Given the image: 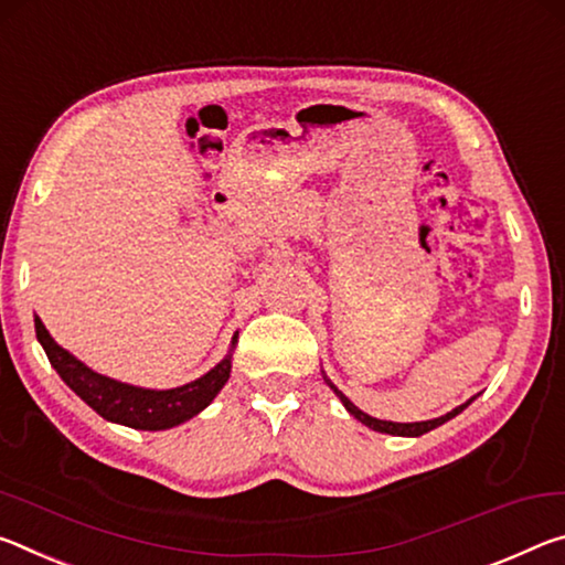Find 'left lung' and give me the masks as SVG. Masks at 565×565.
Listing matches in <instances>:
<instances>
[{
  "label": "left lung",
  "instance_id": "left-lung-1",
  "mask_svg": "<svg viewBox=\"0 0 565 565\" xmlns=\"http://www.w3.org/2000/svg\"><path fill=\"white\" fill-rule=\"evenodd\" d=\"M322 381H326V383L330 385V391L340 397V403L345 405V411H348L350 415H353V418H358L360 423L367 425V428L377 430V433H387V436H403V438H418V436H423V433H428V430H433V428H438V425L448 423L450 418H456L458 413H463V411L468 408V405L476 401V397H470L468 403L458 405V408H452L450 413L440 415V418H433V420H420V423H393V420H381V418H373V415H367V413L360 411L355 403H350V397H345V395H343V391H338L335 383H332L330 377L326 375V370H322Z\"/></svg>",
  "mask_w": 565,
  "mask_h": 565
}]
</instances>
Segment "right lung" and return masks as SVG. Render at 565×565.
Returning <instances> with one entry per match:
<instances>
[{"instance_id":"obj_1","label":"right lung","mask_w":565,"mask_h":565,"mask_svg":"<svg viewBox=\"0 0 565 565\" xmlns=\"http://www.w3.org/2000/svg\"><path fill=\"white\" fill-rule=\"evenodd\" d=\"M34 330L36 340H40V345L62 381L102 418L135 430H168L205 411L222 391V385L227 383L230 370H233V350L237 345L235 332L227 355L215 367L207 370L205 375H200L198 381L170 387V391H152V387L119 383L115 377L95 373L82 360L74 358L70 350L54 343V338L40 318H34Z\"/></svg>"}]
</instances>
